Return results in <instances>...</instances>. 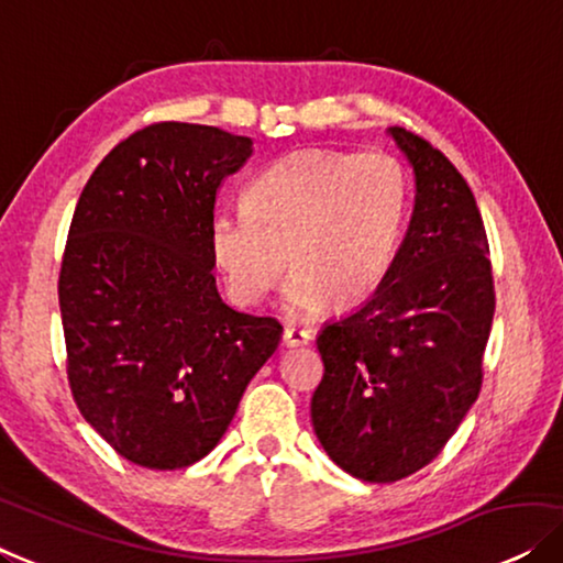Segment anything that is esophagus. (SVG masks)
<instances>
[{"mask_svg":"<svg viewBox=\"0 0 563 563\" xmlns=\"http://www.w3.org/2000/svg\"><path fill=\"white\" fill-rule=\"evenodd\" d=\"M282 340H284V345H287V347L307 345V342L312 340V332H309V330H301V328H297V324H287V328H284V335H282Z\"/></svg>","mask_w":563,"mask_h":563,"instance_id":"esophagus-1","label":"esophagus"}]
</instances>
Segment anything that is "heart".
I'll return each mask as SVG.
<instances>
[{
	"instance_id": "b5f03b06",
	"label": "heart",
	"mask_w": 563,
	"mask_h": 563,
	"mask_svg": "<svg viewBox=\"0 0 563 563\" xmlns=\"http://www.w3.org/2000/svg\"><path fill=\"white\" fill-rule=\"evenodd\" d=\"M246 208L210 221V254L235 305L266 299L289 264V307H350L394 264L409 180L386 152H297L256 177Z\"/></svg>"
}]
</instances>
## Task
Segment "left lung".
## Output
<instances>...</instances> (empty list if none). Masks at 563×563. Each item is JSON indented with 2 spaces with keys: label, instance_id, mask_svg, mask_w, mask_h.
I'll return each mask as SVG.
<instances>
[{
  "label": "left lung",
  "instance_id": "left-lung-1",
  "mask_svg": "<svg viewBox=\"0 0 563 563\" xmlns=\"http://www.w3.org/2000/svg\"><path fill=\"white\" fill-rule=\"evenodd\" d=\"M417 175L409 233L361 309L317 338L314 434L365 483H396L444 450L483 388L495 282L483 216L457 167L390 126Z\"/></svg>",
  "mask_w": 563,
  "mask_h": 563
}]
</instances>
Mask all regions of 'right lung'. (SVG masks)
<instances>
[{
  "mask_svg": "<svg viewBox=\"0 0 563 563\" xmlns=\"http://www.w3.org/2000/svg\"><path fill=\"white\" fill-rule=\"evenodd\" d=\"M249 136L159 121L126 136L80 192L58 297L73 401L121 457L180 470L221 442L282 324L216 289L210 221Z\"/></svg>",
  "mask_w": 563,
  "mask_h": 563,
  "instance_id": "right-lung-1",
  "label": "right lung"
}]
</instances>
